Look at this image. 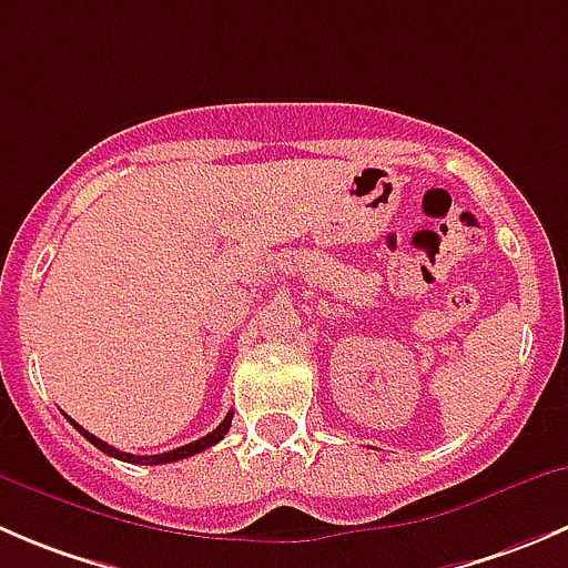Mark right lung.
<instances>
[{"label": "right lung", "mask_w": 568, "mask_h": 568, "mask_svg": "<svg viewBox=\"0 0 568 568\" xmlns=\"http://www.w3.org/2000/svg\"><path fill=\"white\" fill-rule=\"evenodd\" d=\"M71 424H74L77 430H80V436H82V438H88V442H91L93 447H97V449H102V453H108L110 458H119V460H124V464L161 466V464H174V460L191 458V455L202 453V449H207V447H213V444H219V442H222V438L227 436L230 424H233V413H227V416H224V422L219 424L216 430H213V433H207V436H202L200 442H191V444H185V447L169 449V453H163V455H130V453H121V449H115V447H110V444H104L102 438H97V436H93V433H88L85 427H80V424H77V422H71Z\"/></svg>", "instance_id": "right-lung-1"}]
</instances>
